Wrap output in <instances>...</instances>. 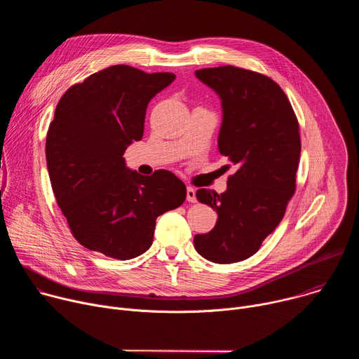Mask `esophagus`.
Returning a JSON list of instances; mask_svg holds the SVG:
<instances>
[{"label":"esophagus","instance_id":"34e87169","mask_svg":"<svg viewBox=\"0 0 359 359\" xmlns=\"http://www.w3.org/2000/svg\"><path fill=\"white\" fill-rule=\"evenodd\" d=\"M186 198H187V201H190V203H194L196 201V190L193 189V187H187V190H186Z\"/></svg>","mask_w":359,"mask_h":359}]
</instances>
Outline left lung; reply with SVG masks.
Masks as SVG:
<instances>
[{"label": "left lung", "mask_w": 359, "mask_h": 359, "mask_svg": "<svg viewBox=\"0 0 359 359\" xmlns=\"http://www.w3.org/2000/svg\"><path fill=\"white\" fill-rule=\"evenodd\" d=\"M196 76L222 99L219 151L236 173L224 193L196 191L219 219L212 231L194 236V248L209 262L231 264L257 252L284 217L295 191L299 126L287 95L266 75L226 65Z\"/></svg>", "instance_id": "obj_1"}]
</instances>
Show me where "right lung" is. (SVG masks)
Masks as SVG:
<instances>
[{"mask_svg":"<svg viewBox=\"0 0 359 359\" xmlns=\"http://www.w3.org/2000/svg\"><path fill=\"white\" fill-rule=\"evenodd\" d=\"M175 78L114 65L60 99L46 133V166L58 206L83 247L135 259L151 245L156 219L186 200V186L172 172L142 176L123 159L143 136L150 99Z\"/></svg>","mask_w":359,"mask_h":359,"instance_id":"add662e5","label":"right lung"}]
</instances>
